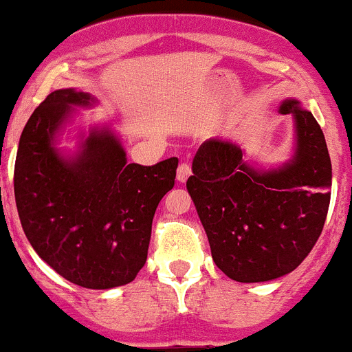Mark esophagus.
Instances as JSON below:
<instances>
[{"label": "esophagus", "instance_id": "obj_1", "mask_svg": "<svg viewBox=\"0 0 352 352\" xmlns=\"http://www.w3.org/2000/svg\"><path fill=\"white\" fill-rule=\"evenodd\" d=\"M190 175H191L190 164H186V162L179 164V168H177V176H176L177 181H179V183H184V181L190 177Z\"/></svg>", "mask_w": 352, "mask_h": 352}]
</instances>
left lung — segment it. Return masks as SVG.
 <instances>
[{"instance_id": "obj_1", "label": "left lung", "mask_w": 352, "mask_h": 352, "mask_svg": "<svg viewBox=\"0 0 352 352\" xmlns=\"http://www.w3.org/2000/svg\"><path fill=\"white\" fill-rule=\"evenodd\" d=\"M295 144L288 161L263 169L242 159L232 140L208 139L193 159L186 188L219 270L241 283L292 273L324 229L332 164L324 132L298 100H285Z\"/></svg>"}]
</instances>
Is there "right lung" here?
<instances>
[{
	"instance_id": "add662e5",
	"label": "right lung",
	"mask_w": 352,
	"mask_h": 352,
	"mask_svg": "<svg viewBox=\"0 0 352 352\" xmlns=\"http://www.w3.org/2000/svg\"><path fill=\"white\" fill-rule=\"evenodd\" d=\"M89 93L57 89L28 118L14 162V201L34 251L71 283L110 289L135 280L149 251L155 208L175 186L177 157L126 162L108 125L79 133L72 155L57 147Z\"/></svg>"
}]
</instances>
